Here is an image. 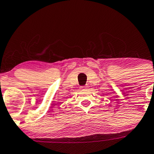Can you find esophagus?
Returning a JSON list of instances; mask_svg holds the SVG:
<instances>
[{"mask_svg": "<svg viewBox=\"0 0 154 154\" xmlns=\"http://www.w3.org/2000/svg\"><path fill=\"white\" fill-rule=\"evenodd\" d=\"M86 88H87L86 86H82V87H81V88H82V89H85Z\"/></svg>", "mask_w": 154, "mask_h": 154, "instance_id": "34e87169", "label": "esophagus"}]
</instances>
